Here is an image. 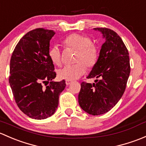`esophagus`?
I'll return each instance as SVG.
<instances>
[{"label":"esophagus","instance_id":"esophagus-1","mask_svg":"<svg viewBox=\"0 0 146 146\" xmlns=\"http://www.w3.org/2000/svg\"><path fill=\"white\" fill-rule=\"evenodd\" d=\"M65 83H66V84H67V85H70V84L72 83V81H70V80H66Z\"/></svg>","mask_w":146,"mask_h":146}]
</instances>
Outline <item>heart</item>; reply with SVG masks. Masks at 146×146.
Segmentation results:
<instances>
[{
  "mask_svg": "<svg viewBox=\"0 0 146 146\" xmlns=\"http://www.w3.org/2000/svg\"><path fill=\"white\" fill-rule=\"evenodd\" d=\"M65 46L77 50L74 64L65 65L58 71L60 79L65 80H74L84 74L86 66L91 67L97 62L98 50L88 36L80 34H72L68 36L64 40ZM48 55L53 64L59 65L61 63V52L58 46L50 48Z\"/></svg>",
  "mask_w": 146,
  "mask_h": 146,
  "instance_id": "heart-1",
  "label": "heart"
}]
</instances>
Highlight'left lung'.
Segmentation results:
<instances>
[{
    "instance_id": "left-lung-1",
    "label": "left lung",
    "mask_w": 146,
    "mask_h": 146,
    "mask_svg": "<svg viewBox=\"0 0 146 146\" xmlns=\"http://www.w3.org/2000/svg\"><path fill=\"white\" fill-rule=\"evenodd\" d=\"M94 29L100 31L106 41L87 78L98 79L93 84L82 82L78 100L87 113L100 115L110 110L121 99L131 69L128 50L119 36L108 28Z\"/></svg>"
}]
</instances>
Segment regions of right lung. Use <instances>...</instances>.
<instances>
[{
  "label": "right lung",
  "mask_w": 146,
  "mask_h": 146,
  "mask_svg": "<svg viewBox=\"0 0 146 146\" xmlns=\"http://www.w3.org/2000/svg\"><path fill=\"white\" fill-rule=\"evenodd\" d=\"M52 30L36 29L18 42L10 63L9 83L17 106L35 119H44L55 113L65 81L54 82L56 73L48 55ZM48 82L43 88L42 84Z\"/></svg>",
  "instance_id": "1"
}]
</instances>
